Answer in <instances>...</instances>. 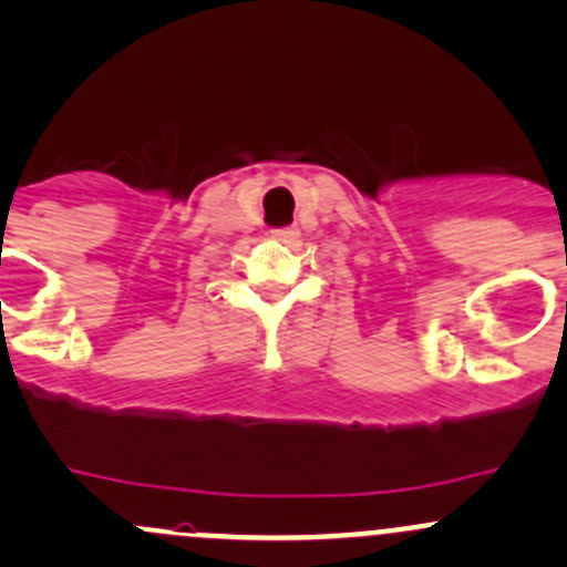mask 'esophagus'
I'll list each match as a JSON object with an SVG mask.
<instances>
[{"instance_id":"1","label":"esophagus","mask_w":567,"mask_h":567,"mask_svg":"<svg viewBox=\"0 0 567 567\" xmlns=\"http://www.w3.org/2000/svg\"><path fill=\"white\" fill-rule=\"evenodd\" d=\"M271 236H274V239H279V241H293V239H296V236H298V228H296V226L274 228V231H271Z\"/></svg>"}]
</instances>
